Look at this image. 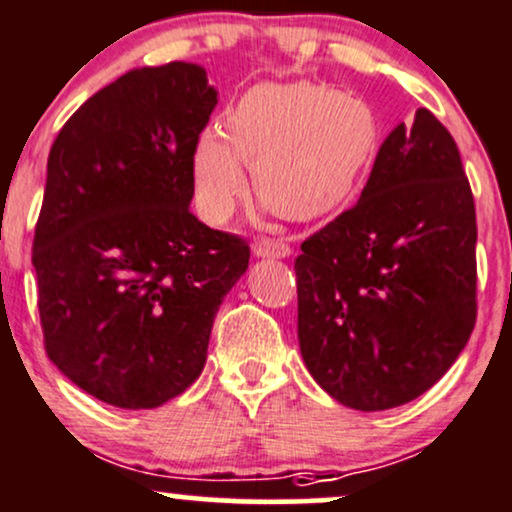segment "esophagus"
<instances>
[{
  "label": "esophagus",
  "mask_w": 512,
  "mask_h": 512,
  "mask_svg": "<svg viewBox=\"0 0 512 512\" xmlns=\"http://www.w3.org/2000/svg\"><path fill=\"white\" fill-rule=\"evenodd\" d=\"M252 250H255L257 257H289L291 255V247L286 245L284 240H277V238H260Z\"/></svg>",
  "instance_id": "obj_1"
}]
</instances>
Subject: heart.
<instances>
[{"instance_id": "obj_1", "label": "heart", "mask_w": 512, "mask_h": 512, "mask_svg": "<svg viewBox=\"0 0 512 512\" xmlns=\"http://www.w3.org/2000/svg\"><path fill=\"white\" fill-rule=\"evenodd\" d=\"M381 143V121L367 101L316 82L257 84L230 111L226 133L199 138V206L209 221H226L247 196V165L257 196L279 216H328L359 192Z\"/></svg>"}]
</instances>
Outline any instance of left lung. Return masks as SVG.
Returning <instances> with one entry per match:
<instances>
[{"label": "left lung", "instance_id": "obj_1", "mask_svg": "<svg viewBox=\"0 0 512 512\" xmlns=\"http://www.w3.org/2000/svg\"><path fill=\"white\" fill-rule=\"evenodd\" d=\"M294 269L303 362L335 401L386 411L442 379L476 323V209L428 109L393 128L357 204Z\"/></svg>", "mask_w": 512, "mask_h": 512}]
</instances>
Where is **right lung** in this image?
Wrapping results in <instances>:
<instances>
[{
  "mask_svg": "<svg viewBox=\"0 0 512 512\" xmlns=\"http://www.w3.org/2000/svg\"><path fill=\"white\" fill-rule=\"evenodd\" d=\"M216 89L192 63L136 67L67 119L48 155L33 235L50 362L119 408L194 384L250 245L189 211Z\"/></svg>",
  "mask_w": 512,
  "mask_h": 512,
  "instance_id": "right-lung-1",
  "label": "right lung"
}]
</instances>
